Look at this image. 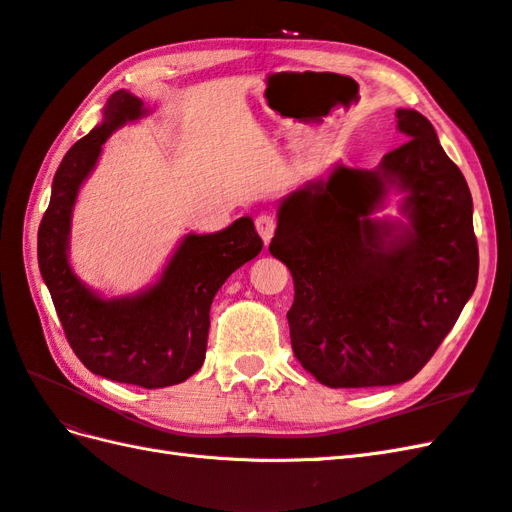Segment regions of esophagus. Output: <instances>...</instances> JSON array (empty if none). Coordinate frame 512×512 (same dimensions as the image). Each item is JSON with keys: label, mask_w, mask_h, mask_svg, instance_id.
<instances>
[{"label": "esophagus", "mask_w": 512, "mask_h": 512, "mask_svg": "<svg viewBox=\"0 0 512 512\" xmlns=\"http://www.w3.org/2000/svg\"><path fill=\"white\" fill-rule=\"evenodd\" d=\"M254 223H256L258 234L263 236V241H265V245H267V243L271 241L273 232H276V217H273L271 213H260Z\"/></svg>", "instance_id": "esophagus-1"}]
</instances>
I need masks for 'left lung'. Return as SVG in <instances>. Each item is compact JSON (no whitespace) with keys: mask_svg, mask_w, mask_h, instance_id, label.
Wrapping results in <instances>:
<instances>
[{"mask_svg":"<svg viewBox=\"0 0 512 512\" xmlns=\"http://www.w3.org/2000/svg\"><path fill=\"white\" fill-rule=\"evenodd\" d=\"M395 117L408 141L373 171L336 165L284 197L269 245L295 284V358L330 389L417 376L478 282L465 176L421 112ZM391 188L407 193L406 224L370 217Z\"/></svg>","mask_w":512,"mask_h":512,"instance_id":"1","label":"left lung"}]
</instances>
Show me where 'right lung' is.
Instances as JSON below:
<instances>
[{"instance_id": "obj_1", "label": "right lung", "mask_w": 512, "mask_h": 512, "mask_svg": "<svg viewBox=\"0 0 512 512\" xmlns=\"http://www.w3.org/2000/svg\"><path fill=\"white\" fill-rule=\"evenodd\" d=\"M145 112L139 97L112 93L102 126L62 158L39 228V267L71 350L86 369L115 382L162 389L202 367L210 304L221 284L260 254L263 239L249 217L215 234H186L160 280L130 297H99L71 271V210L80 186L108 136Z\"/></svg>"}]
</instances>
